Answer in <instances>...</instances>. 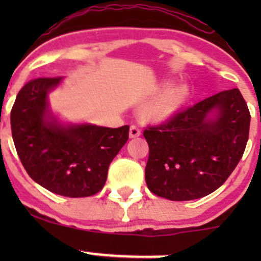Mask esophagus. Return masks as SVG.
<instances>
[{"instance_id": "obj_1", "label": "esophagus", "mask_w": 261, "mask_h": 261, "mask_svg": "<svg viewBox=\"0 0 261 261\" xmlns=\"http://www.w3.org/2000/svg\"><path fill=\"white\" fill-rule=\"evenodd\" d=\"M141 135V130L139 126L131 125L130 126V138H138Z\"/></svg>"}]
</instances>
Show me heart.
I'll use <instances>...</instances> for the list:
<instances>
[{
  "instance_id": "obj_1",
  "label": "heart",
  "mask_w": 261,
  "mask_h": 261,
  "mask_svg": "<svg viewBox=\"0 0 261 261\" xmlns=\"http://www.w3.org/2000/svg\"><path fill=\"white\" fill-rule=\"evenodd\" d=\"M187 96H188V87L183 84L174 87L147 107V115L155 120H164L170 117L179 109Z\"/></svg>"
}]
</instances>
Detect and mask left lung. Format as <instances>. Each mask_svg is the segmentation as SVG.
<instances>
[{
  "instance_id": "obj_1",
  "label": "left lung",
  "mask_w": 261,
  "mask_h": 261,
  "mask_svg": "<svg viewBox=\"0 0 261 261\" xmlns=\"http://www.w3.org/2000/svg\"><path fill=\"white\" fill-rule=\"evenodd\" d=\"M216 111V117L208 115ZM250 112L238 88L216 93L160 125L147 126V188L170 201L202 198L239 164L249 139Z\"/></svg>"
}]
</instances>
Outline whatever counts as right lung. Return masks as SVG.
<instances>
[{
    "label": "right lung",
    "mask_w": 261,
    "mask_h": 261,
    "mask_svg": "<svg viewBox=\"0 0 261 261\" xmlns=\"http://www.w3.org/2000/svg\"><path fill=\"white\" fill-rule=\"evenodd\" d=\"M60 81L38 78L21 88L11 110L12 139L31 179L60 196H93L103 188L110 164L127 141L130 127H63L48 122L46 97Z\"/></svg>",
    "instance_id": "1"
}]
</instances>
